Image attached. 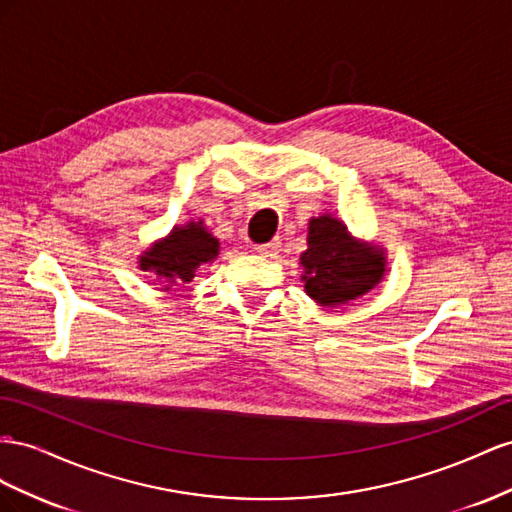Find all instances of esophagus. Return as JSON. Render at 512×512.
<instances>
[{
	"instance_id": "obj_1",
	"label": "esophagus",
	"mask_w": 512,
	"mask_h": 512,
	"mask_svg": "<svg viewBox=\"0 0 512 512\" xmlns=\"http://www.w3.org/2000/svg\"><path fill=\"white\" fill-rule=\"evenodd\" d=\"M255 248H257V253H259V255H264V257H274L276 253L281 251V240L276 238V240H270V242H266V244H257Z\"/></svg>"
}]
</instances>
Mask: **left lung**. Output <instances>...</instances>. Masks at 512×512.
<instances>
[{"mask_svg":"<svg viewBox=\"0 0 512 512\" xmlns=\"http://www.w3.org/2000/svg\"><path fill=\"white\" fill-rule=\"evenodd\" d=\"M306 242L309 248L300 257L304 289L321 306L367 294L384 276V255L356 244L345 225L330 216L311 218Z\"/></svg>","mask_w":512,"mask_h":512,"instance_id":"8db88e82","label":"left lung"}]
</instances>
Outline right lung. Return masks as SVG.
Segmentation results:
<instances>
[{"mask_svg": "<svg viewBox=\"0 0 512 512\" xmlns=\"http://www.w3.org/2000/svg\"><path fill=\"white\" fill-rule=\"evenodd\" d=\"M218 253V240L212 238L201 227V223H188L186 227H175L171 236L150 248L141 257V270H154L158 276L173 285L193 281L195 270L201 264H208Z\"/></svg>", "mask_w": 512, "mask_h": 512, "instance_id": "right-lung-1", "label": "right lung"}]
</instances>
